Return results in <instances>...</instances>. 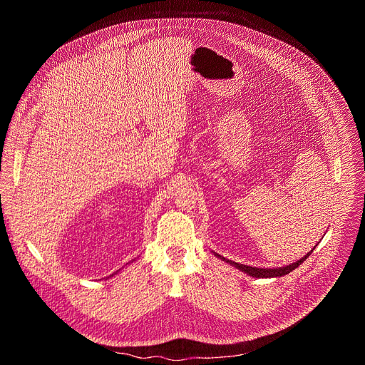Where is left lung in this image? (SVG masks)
I'll list each match as a JSON object with an SVG mask.
<instances>
[{"mask_svg":"<svg viewBox=\"0 0 365 365\" xmlns=\"http://www.w3.org/2000/svg\"><path fill=\"white\" fill-rule=\"evenodd\" d=\"M312 251H314V250H312ZM312 251H309L304 257H302V258L299 259V262H296V263H293V264H289V266H286V267H280V269H257V267L244 266V264L231 262V259H227V258H224V257H222V259H225L227 263L232 264L234 267L240 269L241 272H244V273H247V274H250V276H252V277H258V279H263V277H280V276L289 274V273L293 272L296 267H299V266L304 262V259L312 254ZM218 257H221V255H218Z\"/></svg>","mask_w":365,"mask_h":365,"instance_id":"1","label":"left lung"}]
</instances>
